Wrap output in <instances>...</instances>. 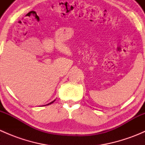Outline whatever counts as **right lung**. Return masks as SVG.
Returning <instances> with one entry per match:
<instances>
[{"label":"right lung","instance_id":"right-lung-1","mask_svg":"<svg viewBox=\"0 0 145 145\" xmlns=\"http://www.w3.org/2000/svg\"><path fill=\"white\" fill-rule=\"evenodd\" d=\"M54 101H55V100H54ZM54 101H52V102H50V103H49V104H48V105H50V104H52V102H54Z\"/></svg>","mask_w":145,"mask_h":145}]
</instances>
